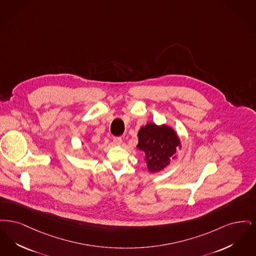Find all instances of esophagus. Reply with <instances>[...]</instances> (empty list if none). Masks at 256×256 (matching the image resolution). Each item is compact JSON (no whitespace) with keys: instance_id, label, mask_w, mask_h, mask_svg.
<instances>
[{"instance_id":"esophagus-1","label":"esophagus","mask_w":256,"mask_h":256,"mask_svg":"<svg viewBox=\"0 0 256 256\" xmlns=\"http://www.w3.org/2000/svg\"><path fill=\"white\" fill-rule=\"evenodd\" d=\"M114 144L116 145H120L122 144V138H120V136H116V138H114Z\"/></svg>"}]
</instances>
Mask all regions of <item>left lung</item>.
<instances>
[{
    "label": "left lung",
    "mask_w": 256,
    "mask_h": 256,
    "mask_svg": "<svg viewBox=\"0 0 256 256\" xmlns=\"http://www.w3.org/2000/svg\"><path fill=\"white\" fill-rule=\"evenodd\" d=\"M138 149L144 153V162L150 173H156L176 158L177 149L182 142L177 132L166 124L147 123L138 133Z\"/></svg>",
    "instance_id": "obj_1"
}]
</instances>
